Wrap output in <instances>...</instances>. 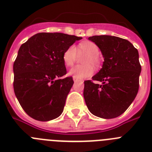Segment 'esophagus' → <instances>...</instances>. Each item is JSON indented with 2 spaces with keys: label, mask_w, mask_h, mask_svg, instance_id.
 I'll return each mask as SVG.
<instances>
[{
  "label": "esophagus",
  "mask_w": 152,
  "mask_h": 152,
  "mask_svg": "<svg viewBox=\"0 0 152 152\" xmlns=\"http://www.w3.org/2000/svg\"><path fill=\"white\" fill-rule=\"evenodd\" d=\"M73 80H74V81H75V83H76V82H79V81H82V80H80V79L77 78V77H73Z\"/></svg>",
  "instance_id": "obj_1"
}]
</instances>
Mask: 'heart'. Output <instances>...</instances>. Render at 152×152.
<instances>
[{
	"instance_id": "b5f03b06",
	"label": "heart",
	"mask_w": 152,
	"mask_h": 152,
	"mask_svg": "<svg viewBox=\"0 0 152 152\" xmlns=\"http://www.w3.org/2000/svg\"><path fill=\"white\" fill-rule=\"evenodd\" d=\"M76 51L77 52L86 53V56L83 59L84 64L74 67L69 72V75L78 79L90 77L94 73V68L91 64L98 66L100 64V59L98 57L99 48L94 42L91 41H84L80 42L77 45V49H75L73 45L68 47L62 56L63 61L66 66L71 67L74 64L76 58Z\"/></svg>"
}]
</instances>
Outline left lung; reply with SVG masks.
<instances>
[{
    "mask_svg": "<svg viewBox=\"0 0 152 152\" xmlns=\"http://www.w3.org/2000/svg\"><path fill=\"white\" fill-rule=\"evenodd\" d=\"M94 42L104 58L101 69L91 80L84 81V97L92 114L103 119L120 116L131 105L139 88L142 67L139 52L124 39L113 36H94Z\"/></svg>",
    "mask_w": 152,
    "mask_h": 152,
    "instance_id": "obj_1",
    "label": "left lung"
}]
</instances>
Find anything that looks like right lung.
Returning <instances> with one entry per match:
<instances>
[{
    "label": "right lung",
    "instance_id": "add662e5",
    "mask_svg": "<svg viewBox=\"0 0 152 152\" xmlns=\"http://www.w3.org/2000/svg\"><path fill=\"white\" fill-rule=\"evenodd\" d=\"M81 39L61 33H39L20 46L13 63V90L30 117L45 122L62 113L74 84L72 77L58 78L67 73L63 53Z\"/></svg>",
    "mask_w": 152,
    "mask_h": 152
}]
</instances>
